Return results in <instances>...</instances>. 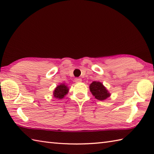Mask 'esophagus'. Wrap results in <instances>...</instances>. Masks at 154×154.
I'll return each instance as SVG.
<instances>
[{"instance_id":"esophagus-1","label":"esophagus","mask_w":154,"mask_h":154,"mask_svg":"<svg viewBox=\"0 0 154 154\" xmlns=\"http://www.w3.org/2000/svg\"><path fill=\"white\" fill-rule=\"evenodd\" d=\"M81 79H80V78H75V82L76 83H81Z\"/></svg>"}]
</instances>
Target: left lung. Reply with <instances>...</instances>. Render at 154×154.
Wrapping results in <instances>:
<instances>
[{
  "mask_svg": "<svg viewBox=\"0 0 154 154\" xmlns=\"http://www.w3.org/2000/svg\"><path fill=\"white\" fill-rule=\"evenodd\" d=\"M90 91L96 99L104 100L110 97V93L103 84L99 81H93L89 85Z\"/></svg>",
  "mask_w": 154,
  "mask_h": 154,
  "instance_id": "1",
  "label": "left lung"
}]
</instances>
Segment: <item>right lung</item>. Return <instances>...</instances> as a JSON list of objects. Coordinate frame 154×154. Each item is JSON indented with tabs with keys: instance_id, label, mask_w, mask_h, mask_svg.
<instances>
[{
	"instance_id": "right-lung-1",
	"label": "right lung",
	"mask_w": 154,
	"mask_h": 154,
	"mask_svg": "<svg viewBox=\"0 0 154 154\" xmlns=\"http://www.w3.org/2000/svg\"><path fill=\"white\" fill-rule=\"evenodd\" d=\"M69 91V87L65 85L64 83H62L60 85H58L55 88V89L54 91V97L56 99H61L64 98L66 94L68 93Z\"/></svg>"
}]
</instances>
